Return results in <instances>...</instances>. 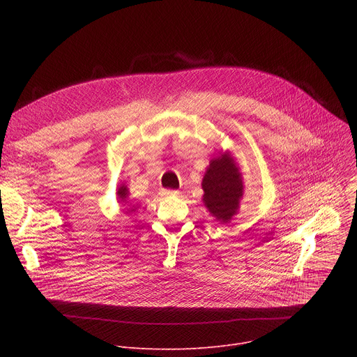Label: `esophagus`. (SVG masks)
<instances>
[{
    "label": "esophagus",
    "instance_id": "esophagus-1",
    "mask_svg": "<svg viewBox=\"0 0 357 357\" xmlns=\"http://www.w3.org/2000/svg\"><path fill=\"white\" fill-rule=\"evenodd\" d=\"M162 196H176L179 195V190H174V189H161L160 192Z\"/></svg>",
    "mask_w": 357,
    "mask_h": 357
}]
</instances>
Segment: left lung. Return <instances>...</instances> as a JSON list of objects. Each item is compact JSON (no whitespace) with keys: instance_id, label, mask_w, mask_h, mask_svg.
Masks as SVG:
<instances>
[{"instance_id":"1","label":"left lung","mask_w":357,"mask_h":357,"mask_svg":"<svg viewBox=\"0 0 357 357\" xmlns=\"http://www.w3.org/2000/svg\"><path fill=\"white\" fill-rule=\"evenodd\" d=\"M205 190L203 202L209 212L220 222H229L238 209L243 196V182L233 160L225 154L212 160L202 181Z\"/></svg>"}]
</instances>
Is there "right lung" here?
I'll return each mask as SVG.
<instances>
[{
    "label": "right lung",
    "mask_w": 357,
    "mask_h": 357,
    "mask_svg": "<svg viewBox=\"0 0 357 357\" xmlns=\"http://www.w3.org/2000/svg\"><path fill=\"white\" fill-rule=\"evenodd\" d=\"M117 195H119V197H120V202H126V203H127V196H128V189H127V186H124V185L120 186Z\"/></svg>",
    "instance_id": "obj_1"
}]
</instances>
